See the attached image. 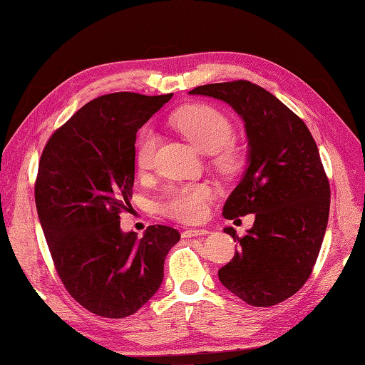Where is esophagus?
I'll use <instances>...</instances> for the list:
<instances>
[{"label":"esophagus","instance_id":"esophagus-1","mask_svg":"<svg viewBox=\"0 0 365 365\" xmlns=\"http://www.w3.org/2000/svg\"><path fill=\"white\" fill-rule=\"evenodd\" d=\"M207 234H208L207 229H187L182 232V237L191 238V237H200V235H207Z\"/></svg>","mask_w":365,"mask_h":365}]
</instances>
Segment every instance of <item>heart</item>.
I'll use <instances>...</instances> for the list:
<instances>
[{"mask_svg":"<svg viewBox=\"0 0 365 365\" xmlns=\"http://www.w3.org/2000/svg\"><path fill=\"white\" fill-rule=\"evenodd\" d=\"M169 123L202 153H215L220 166H230L234 153L226 147L234 127L226 114L218 108L205 103L183 106L169 115ZM158 138L155 131L144 128L136 139L135 163L139 173H145L153 166ZM212 199V188L204 183H185L174 187L163 202V212L169 218L182 222H199L205 218L208 202Z\"/></svg>","mask_w":365,"mask_h":365,"instance_id":"b5f03b06","label":"heart"}]
</instances>
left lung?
<instances>
[{
	"label": "left lung",
	"mask_w": 365,
	"mask_h": 365,
	"mask_svg": "<svg viewBox=\"0 0 365 365\" xmlns=\"http://www.w3.org/2000/svg\"><path fill=\"white\" fill-rule=\"evenodd\" d=\"M192 96L229 103L245 120L246 173L222 208L224 218L254 213V226L240 243L221 284L246 304L268 307L297 293L311 276L329 216V182L317 144L297 114L251 81L197 86Z\"/></svg>",
	"instance_id": "8db88e82"
}]
</instances>
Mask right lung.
Segmentation results:
<instances>
[{
	"instance_id": "right-lung-1",
	"label": "right lung",
	"mask_w": 365,
	"mask_h": 365,
	"mask_svg": "<svg viewBox=\"0 0 365 365\" xmlns=\"http://www.w3.org/2000/svg\"><path fill=\"white\" fill-rule=\"evenodd\" d=\"M173 94L114 92L91 100L50 136L38 161L36 207L58 274L71 297L105 319L133 315L163 282L180 234L120 230L135 182L136 133Z\"/></svg>"
}]
</instances>
